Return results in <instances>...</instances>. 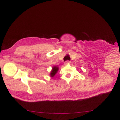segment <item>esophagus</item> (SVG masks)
<instances>
[{"label": "esophagus", "instance_id": "1", "mask_svg": "<svg viewBox=\"0 0 120 120\" xmlns=\"http://www.w3.org/2000/svg\"><path fill=\"white\" fill-rule=\"evenodd\" d=\"M71 63V62L70 61H68V60H67V61H65L64 62V65H68V64H69Z\"/></svg>", "mask_w": 120, "mask_h": 120}]
</instances>
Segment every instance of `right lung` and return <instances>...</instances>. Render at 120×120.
<instances>
[{
	"instance_id": "obj_1",
	"label": "right lung",
	"mask_w": 120,
	"mask_h": 120,
	"mask_svg": "<svg viewBox=\"0 0 120 120\" xmlns=\"http://www.w3.org/2000/svg\"><path fill=\"white\" fill-rule=\"evenodd\" d=\"M58 69H59V68L56 67H54L53 68H52V70L51 72H50V75H51L52 77H53V76L56 75V74L58 71Z\"/></svg>"
}]
</instances>
